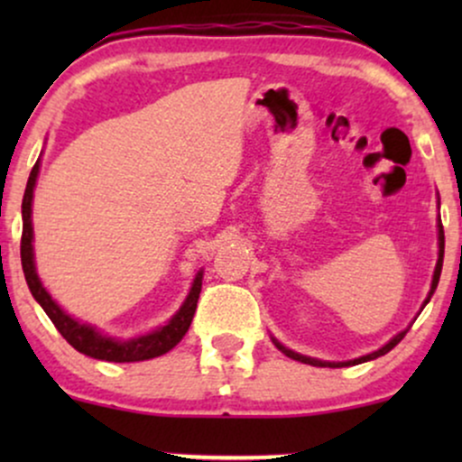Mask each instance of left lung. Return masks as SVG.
I'll use <instances>...</instances> for the list:
<instances>
[{"label": "left lung", "mask_w": 462, "mask_h": 462, "mask_svg": "<svg viewBox=\"0 0 462 462\" xmlns=\"http://www.w3.org/2000/svg\"><path fill=\"white\" fill-rule=\"evenodd\" d=\"M443 249H445V236H443V226H441V221H439V261H437V267H434V275H432V286H430V293H428V298H426V301H423V306H426L428 301H430L432 293H434V289H437V284H439V278H441V267H443ZM423 306H421V310H423ZM406 332H408V330L400 332V334H395V337L391 338V341L386 343V346L380 347L378 352H371V354H367V356H360V358L347 360V363H326V360H317V358H310V356H301V354L293 352V349L284 347L282 343H280V341H275V338H273V343H275V347H278L280 352H282V354H286V356H289V358H293V360H300V363H306V365H312V367H347V365H360V363H367V360H374V358H378V356H384L386 352H391V349H393V347L397 346V343H400L402 338L406 337Z\"/></svg>", "instance_id": "8db88e82"}]
</instances>
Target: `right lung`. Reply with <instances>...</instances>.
<instances>
[{
	"mask_svg": "<svg viewBox=\"0 0 462 462\" xmlns=\"http://www.w3.org/2000/svg\"><path fill=\"white\" fill-rule=\"evenodd\" d=\"M39 167L41 161H36L32 167V173L28 178V187L23 193V204H21V217H23V235H21V267H23L25 282L30 286V293L34 295V300L43 306L51 323L56 326V330L67 338V343L71 347H76L79 354H87V356L97 358V360H108V363H139V360H150L156 356H162L169 349H173L182 341L184 334L189 332L190 321H193L195 309H198L199 291H201V278L204 273H198L190 286L187 300L180 306V310L171 317L164 326L158 328L150 334H143V337L128 338V341H119V338L106 337L97 330V328L88 326L73 319L71 315H67L60 306L51 300V295L47 293L45 286L41 284L39 273H36L34 264V247H32V198H34V187L36 178H39Z\"/></svg>",
	"mask_w": 462,
	"mask_h": 462,
	"instance_id": "1",
	"label": "right lung"
}]
</instances>
